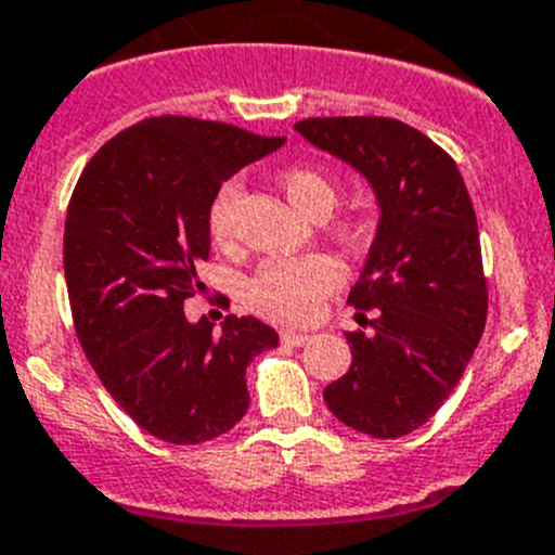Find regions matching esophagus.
I'll list each match as a JSON object with an SVG mask.
<instances>
[{"label": "esophagus", "instance_id": "obj_1", "mask_svg": "<svg viewBox=\"0 0 555 555\" xmlns=\"http://www.w3.org/2000/svg\"><path fill=\"white\" fill-rule=\"evenodd\" d=\"M281 340L283 344H292V347H302V344H308V340H311V335L297 333V330H283Z\"/></svg>", "mask_w": 555, "mask_h": 555}]
</instances>
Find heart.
I'll return each mask as SVG.
<instances>
[{
    "label": "heart",
    "mask_w": 555,
    "mask_h": 555,
    "mask_svg": "<svg viewBox=\"0 0 555 555\" xmlns=\"http://www.w3.org/2000/svg\"><path fill=\"white\" fill-rule=\"evenodd\" d=\"M281 184L297 211L311 220H322L333 211L338 201V181L322 167L297 165L283 170ZM238 201V184L228 181L220 186L211 206H208V233L220 244L233 236V208ZM330 233L347 250H365L374 236V222L365 211H347L330 222ZM340 267L327 256L281 258L267 261L253 274L247 297L250 305L274 322L302 324L319 313L324 299L338 288Z\"/></svg>",
    "instance_id": "obj_1"
}]
</instances>
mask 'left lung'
<instances>
[{
  "label": "left lung",
  "instance_id": "1",
  "mask_svg": "<svg viewBox=\"0 0 555 555\" xmlns=\"http://www.w3.org/2000/svg\"><path fill=\"white\" fill-rule=\"evenodd\" d=\"M294 129L363 172L379 203L377 236L349 292L371 333H347L352 365L324 401L363 435H410L449 399L485 333L474 203L456 162L401 120L308 118Z\"/></svg>",
  "mask_w": 555,
  "mask_h": 555
}]
</instances>
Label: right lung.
Returning <instances> with one entry per match:
<instances>
[{
	"mask_svg": "<svg viewBox=\"0 0 555 555\" xmlns=\"http://www.w3.org/2000/svg\"><path fill=\"white\" fill-rule=\"evenodd\" d=\"M286 137L162 115L120 131L81 170L65 217L63 263L79 344L109 396L165 443L225 435L250 406L247 363L278 347L253 317L192 324L203 292L208 206L222 181Z\"/></svg>",
	"mask_w": 555,
	"mask_h": 555,
	"instance_id": "add662e5",
	"label": "right lung"
}]
</instances>
